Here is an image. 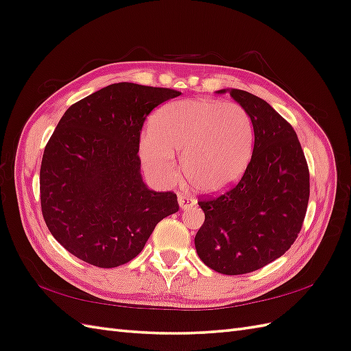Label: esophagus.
I'll use <instances>...</instances> for the list:
<instances>
[{"label": "esophagus", "mask_w": 351, "mask_h": 351, "mask_svg": "<svg viewBox=\"0 0 351 351\" xmlns=\"http://www.w3.org/2000/svg\"><path fill=\"white\" fill-rule=\"evenodd\" d=\"M178 205H180V208H182V209H187V208L195 205V200L190 199L184 193H178Z\"/></svg>", "instance_id": "34e87169"}]
</instances>
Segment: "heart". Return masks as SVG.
<instances>
[{
  "label": "heart",
  "instance_id": "1",
  "mask_svg": "<svg viewBox=\"0 0 351 351\" xmlns=\"http://www.w3.org/2000/svg\"><path fill=\"white\" fill-rule=\"evenodd\" d=\"M253 123L237 102L184 99L159 108L139 142L142 162L156 182L173 184L183 152L187 178L200 192L217 195L236 186L250 164Z\"/></svg>",
  "mask_w": 351,
  "mask_h": 351
}]
</instances>
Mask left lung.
I'll return each instance as SVG.
<instances>
[{
    "label": "left lung",
    "mask_w": 351,
    "mask_h": 351,
    "mask_svg": "<svg viewBox=\"0 0 351 351\" xmlns=\"http://www.w3.org/2000/svg\"><path fill=\"white\" fill-rule=\"evenodd\" d=\"M249 112L254 146L240 182L218 197L200 199L205 222L195 237L199 258L219 274L263 268L291 247L309 202V168L290 123L240 89H221Z\"/></svg>",
    "instance_id": "1"
}]
</instances>
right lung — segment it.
<instances>
[{"mask_svg":"<svg viewBox=\"0 0 351 351\" xmlns=\"http://www.w3.org/2000/svg\"><path fill=\"white\" fill-rule=\"evenodd\" d=\"M182 92L114 83L73 104L40 164V208L51 234L74 256L115 268L142 252L154 228L178 210L177 195L147 189L141 132L149 112Z\"/></svg>","mask_w":351,"mask_h":351,"instance_id":"right-lung-1","label":"right lung"}]
</instances>
